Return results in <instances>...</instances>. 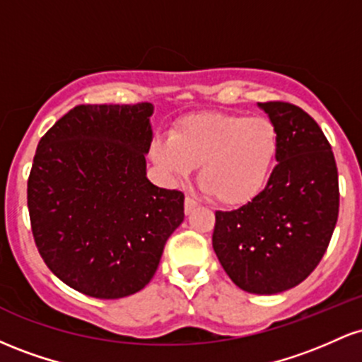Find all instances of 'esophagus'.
I'll return each instance as SVG.
<instances>
[{
    "label": "esophagus",
    "instance_id": "34e87169",
    "mask_svg": "<svg viewBox=\"0 0 362 362\" xmlns=\"http://www.w3.org/2000/svg\"><path fill=\"white\" fill-rule=\"evenodd\" d=\"M184 207H185V214H190L195 209V207H197V201H194L192 197H189V195H187Z\"/></svg>",
    "mask_w": 362,
    "mask_h": 362
}]
</instances>
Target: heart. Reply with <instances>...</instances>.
Listing matches in <instances>:
<instances>
[{
    "label": "heart",
    "mask_w": 362,
    "mask_h": 362,
    "mask_svg": "<svg viewBox=\"0 0 362 362\" xmlns=\"http://www.w3.org/2000/svg\"><path fill=\"white\" fill-rule=\"evenodd\" d=\"M279 155V132L267 117L204 112L187 115L170 138L153 143L151 158L182 180L199 170V184L219 204H250L271 180Z\"/></svg>",
    "instance_id": "heart-1"
}]
</instances>
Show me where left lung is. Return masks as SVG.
Here are the masks:
<instances>
[{"label": "left lung", "instance_id": "1", "mask_svg": "<svg viewBox=\"0 0 362 362\" xmlns=\"http://www.w3.org/2000/svg\"><path fill=\"white\" fill-rule=\"evenodd\" d=\"M259 107L279 132V163L255 201L216 211L213 248L240 289L276 294L305 281L327 252L339 216V173L311 115L288 102Z\"/></svg>", "mask_w": 362, "mask_h": 362}]
</instances>
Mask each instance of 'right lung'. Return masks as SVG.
<instances>
[{"mask_svg":"<svg viewBox=\"0 0 362 362\" xmlns=\"http://www.w3.org/2000/svg\"><path fill=\"white\" fill-rule=\"evenodd\" d=\"M151 114L148 102L76 105L37 146L27 184L37 250L86 296L143 289L184 221V194L146 178Z\"/></svg>","mask_w":362,"mask_h":362,"instance_id":"right-lung-1","label":"right lung"}]
</instances>
